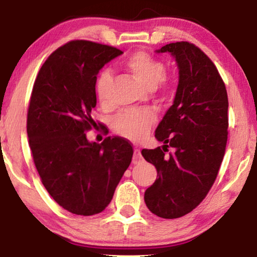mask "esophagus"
I'll list each match as a JSON object with an SVG mask.
<instances>
[{"label":"esophagus","instance_id":"esophagus-1","mask_svg":"<svg viewBox=\"0 0 257 257\" xmlns=\"http://www.w3.org/2000/svg\"><path fill=\"white\" fill-rule=\"evenodd\" d=\"M143 161V156L140 152V149H135V153H133V164H139Z\"/></svg>","mask_w":257,"mask_h":257}]
</instances>
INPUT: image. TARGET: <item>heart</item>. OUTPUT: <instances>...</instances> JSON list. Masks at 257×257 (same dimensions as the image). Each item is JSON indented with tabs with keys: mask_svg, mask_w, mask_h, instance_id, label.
I'll use <instances>...</instances> for the list:
<instances>
[{
	"mask_svg": "<svg viewBox=\"0 0 257 257\" xmlns=\"http://www.w3.org/2000/svg\"><path fill=\"white\" fill-rule=\"evenodd\" d=\"M122 68L135 77L137 82L147 89H159L163 92H170L173 87L172 79L165 75L166 66L164 62L145 51H137L122 62ZM112 77L107 70L98 76L96 92L100 105L106 106L108 103V87ZM156 122V114L152 110L122 112L112 120V127L118 135L133 142H140L146 138L151 127Z\"/></svg>",
	"mask_w": 257,
	"mask_h": 257,
	"instance_id": "b5f03b06",
	"label": "heart"
}]
</instances>
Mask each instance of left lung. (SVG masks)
I'll return each mask as SVG.
<instances>
[{"mask_svg":"<svg viewBox=\"0 0 257 257\" xmlns=\"http://www.w3.org/2000/svg\"><path fill=\"white\" fill-rule=\"evenodd\" d=\"M157 52H170L179 68L173 105L156 130L163 147L143 150L158 179L146 189L145 203L163 219H177L196 208L215 181L228 139L226 85L210 58L189 42ZM168 147L175 152L166 156Z\"/></svg>","mask_w":257,"mask_h":257,"instance_id":"8db88e82","label":"left lung"}]
</instances>
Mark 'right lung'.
<instances>
[{
	"mask_svg": "<svg viewBox=\"0 0 257 257\" xmlns=\"http://www.w3.org/2000/svg\"><path fill=\"white\" fill-rule=\"evenodd\" d=\"M110 45L70 41L49 56L35 79L27 117L34 163L51 198L77 215L106 208L132 160L133 149L120 137L90 143L97 124V75L121 55Z\"/></svg>",
	"mask_w": 257,
	"mask_h": 257,
	"instance_id": "right-lung-1",
	"label": "right lung"
}]
</instances>
